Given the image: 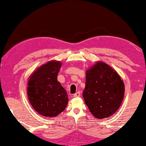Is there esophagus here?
<instances>
[{
    "label": "esophagus",
    "instance_id": "1",
    "mask_svg": "<svg viewBox=\"0 0 146 146\" xmlns=\"http://www.w3.org/2000/svg\"><path fill=\"white\" fill-rule=\"evenodd\" d=\"M79 96H80V92H77L76 93H75L74 94V97H79Z\"/></svg>",
    "mask_w": 146,
    "mask_h": 146
}]
</instances>
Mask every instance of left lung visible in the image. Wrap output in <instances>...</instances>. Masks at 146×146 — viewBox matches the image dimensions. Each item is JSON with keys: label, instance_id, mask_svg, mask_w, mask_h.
<instances>
[{"label": "left lung", "instance_id": "left-lung-1", "mask_svg": "<svg viewBox=\"0 0 146 146\" xmlns=\"http://www.w3.org/2000/svg\"><path fill=\"white\" fill-rule=\"evenodd\" d=\"M124 83L116 72L104 62H98L86 71L83 91L85 103L97 119H104L118 110L123 99Z\"/></svg>", "mask_w": 146, "mask_h": 146}]
</instances>
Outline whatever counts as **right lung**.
I'll list each match as a JSON object with an SVG mask.
<instances>
[{
	"mask_svg": "<svg viewBox=\"0 0 146 146\" xmlns=\"http://www.w3.org/2000/svg\"><path fill=\"white\" fill-rule=\"evenodd\" d=\"M61 66L60 62H48L29 79L28 98L33 109L43 116L56 117L68 104L67 92L57 80Z\"/></svg>",
	"mask_w": 146,
	"mask_h": 146,
	"instance_id": "obj_1",
	"label": "right lung"
}]
</instances>
